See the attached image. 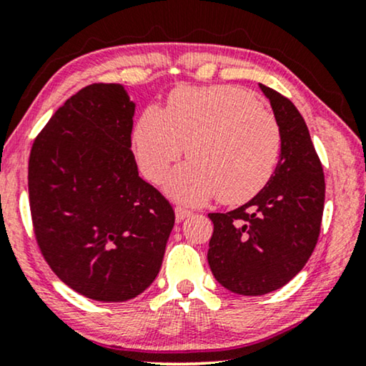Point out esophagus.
Returning a JSON list of instances; mask_svg holds the SVG:
<instances>
[{
  "label": "esophagus",
  "instance_id": "1",
  "mask_svg": "<svg viewBox=\"0 0 366 366\" xmlns=\"http://www.w3.org/2000/svg\"><path fill=\"white\" fill-rule=\"evenodd\" d=\"M174 214H177V222L179 223V222H183L184 218H188L189 214H192V212H189V209L184 208V207H177V208H174Z\"/></svg>",
  "mask_w": 366,
  "mask_h": 366
}]
</instances>
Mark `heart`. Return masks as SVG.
Here are the masks:
<instances>
[{"instance_id": "obj_1", "label": "heart", "mask_w": 366, "mask_h": 366, "mask_svg": "<svg viewBox=\"0 0 366 366\" xmlns=\"http://www.w3.org/2000/svg\"><path fill=\"white\" fill-rule=\"evenodd\" d=\"M187 144L192 162L168 178V192L189 203L219 193L223 203L238 204L273 177L283 137L277 117L253 94L234 86H187L169 94L163 112L144 109L134 127L144 177L162 182Z\"/></svg>"}]
</instances>
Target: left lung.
<instances>
[{
	"label": "left lung",
	"mask_w": 366,
	"mask_h": 366,
	"mask_svg": "<svg viewBox=\"0 0 366 366\" xmlns=\"http://www.w3.org/2000/svg\"><path fill=\"white\" fill-rule=\"evenodd\" d=\"M282 128L273 177L248 203L209 213L208 263L229 292L257 297L287 285L317 247L325 204V174L307 123L282 93L259 84Z\"/></svg>",
	"instance_id": "1"
}]
</instances>
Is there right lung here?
<instances>
[{"instance_id": "1", "label": "right lung", "mask_w": 366, "mask_h": 366, "mask_svg": "<svg viewBox=\"0 0 366 366\" xmlns=\"http://www.w3.org/2000/svg\"><path fill=\"white\" fill-rule=\"evenodd\" d=\"M134 103L122 84L93 83L59 107L28 163L33 232L44 262L98 302L144 292L162 268L172 204L138 177Z\"/></svg>"}]
</instances>
